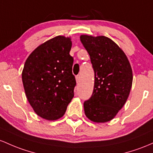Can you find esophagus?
Here are the masks:
<instances>
[{
    "mask_svg": "<svg viewBox=\"0 0 153 153\" xmlns=\"http://www.w3.org/2000/svg\"><path fill=\"white\" fill-rule=\"evenodd\" d=\"M76 80L77 83L80 82V80H81V77H80L79 75H77V76H76Z\"/></svg>",
    "mask_w": 153,
    "mask_h": 153,
    "instance_id": "esophagus-1",
    "label": "esophagus"
}]
</instances>
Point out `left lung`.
<instances>
[{"label": "left lung", "mask_w": 153, "mask_h": 153, "mask_svg": "<svg viewBox=\"0 0 153 153\" xmlns=\"http://www.w3.org/2000/svg\"><path fill=\"white\" fill-rule=\"evenodd\" d=\"M80 39L95 72L93 92L84 102L85 115L94 122H107L128 98L133 79L131 67L122 50L108 37L82 35Z\"/></svg>", "instance_id": "8db88e82"}]
</instances>
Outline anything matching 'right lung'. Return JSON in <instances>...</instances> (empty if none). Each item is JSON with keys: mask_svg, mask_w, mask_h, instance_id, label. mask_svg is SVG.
I'll return each mask as SVG.
<instances>
[{"mask_svg": "<svg viewBox=\"0 0 153 153\" xmlns=\"http://www.w3.org/2000/svg\"><path fill=\"white\" fill-rule=\"evenodd\" d=\"M71 41L57 36L37 47L26 61L22 82L35 112L48 120L62 117L74 93Z\"/></svg>", "mask_w": 153, "mask_h": 153, "instance_id": "add662e5", "label": "right lung"}]
</instances>
